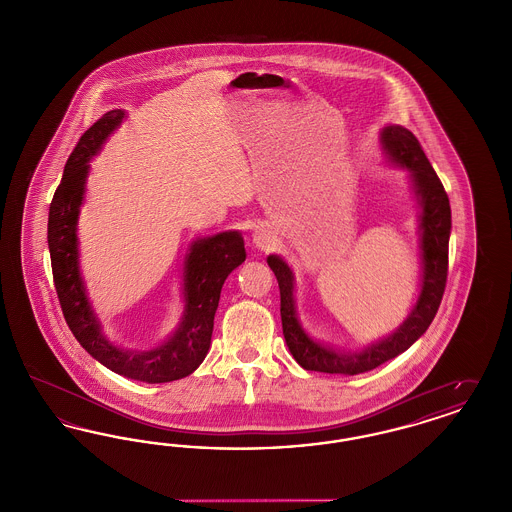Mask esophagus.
Here are the masks:
<instances>
[{
    "label": "esophagus",
    "mask_w": 512,
    "mask_h": 512,
    "mask_svg": "<svg viewBox=\"0 0 512 512\" xmlns=\"http://www.w3.org/2000/svg\"><path fill=\"white\" fill-rule=\"evenodd\" d=\"M253 244L257 245V247H261V249H268L270 247V236L267 234V230H255V234H253Z\"/></svg>",
    "instance_id": "obj_1"
}]
</instances>
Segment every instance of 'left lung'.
Segmentation results:
<instances>
[{
	"label": "left lung",
	"mask_w": 512,
	"mask_h": 512,
	"mask_svg": "<svg viewBox=\"0 0 512 512\" xmlns=\"http://www.w3.org/2000/svg\"><path fill=\"white\" fill-rule=\"evenodd\" d=\"M382 144L391 161L413 172L416 194L420 197L422 217V292L414 305L413 313L395 330L390 338L368 345L361 353H338L322 343L311 340L297 322L293 307V276L290 267L276 255L268 257L278 288H280V315L284 338L292 351L293 359L305 370L328 374H361L376 366L384 365L418 340L438 313L441 297L445 292L449 268V232H451V205L443 184L432 169L424 149L411 130L403 126H386Z\"/></svg>",
	"instance_id": "8db88e82"
}]
</instances>
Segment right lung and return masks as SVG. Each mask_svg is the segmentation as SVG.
I'll return each instance as SVG.
<instances>
[{"instance_id":"add662e5","label":"right lung","mask_w":512,"mask_h":512,"mask_svg":"<svg viewBox=\"0 0 512 512\" xmlns=\"http://www.w3.org/2000/svg\"><path fill=\"white\" fill-rule=\"evenodd\" d=\"M122 117L121 109L109 111L80 136L53 194L48 219L53 284L74 338L94 359L126 378L163 384L192 374L203 363L211 345L222 284L245 261L244 240L238 232H220L192 245L184 276L186 313L171 340L151 351H122L103 338L78 272L76 219L90 169L88 161L121 124Z\"/></svg>"}]
</instances>
